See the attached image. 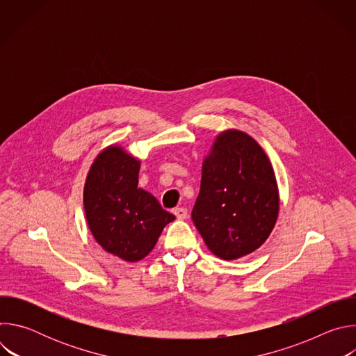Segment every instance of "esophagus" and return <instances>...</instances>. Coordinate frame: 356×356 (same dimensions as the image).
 <instances>
[{"label":"esophagus","instance_id":"34e87169","mask_svg":"<svg viewBox=\"0 0 356 356\" xmlns=\"http://www.w3.org/2000/svg\"><path fill=\"white\" fill-rule=\"evenodd\" d=\"M173 214L176 216L177 220H186V218H187V209H184V207L175 209V210H173Z\"/></svg>","mask_w":356,"mask_h":356}]
</instances>
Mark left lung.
I'll return each instance as SVG.
<instances>
[{
    "label": "left lung",
    "instance_id": "1",
    "mask_svg": "<svg viewBox=\"0 0 356 356\" xmlns=\"http://www.w3.org/2000/svg\"><path fill=\"white\" fill-rule=\"evenodd\" d=\"M280 210L273 166L264 147L239 129L220 132L201 166L191 218L207 248L224 261L259 249Z\"/></svg>",
    "mask_w": 356,
    "mask_h": 356
}]
</instances>
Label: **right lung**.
Segmentation results:
<instances>
[{
	"instance_id": "right-lung-1",
	"label": "right lung",
	"mask_w": 356,
	"mask_h": 356,
	"mask_svg": "<svg viewBox=\"0 0 356 356\" xmlns=\"http://www.w3.org/2000/svg\"><path fill=\"white\" fill-rule=\"evenodd\" d=\"M140 161L117 143L92 161L83 190L87 225L97 243L125 262H139L176 217L138 187Z\"/></svg>"
}]
</instances>
